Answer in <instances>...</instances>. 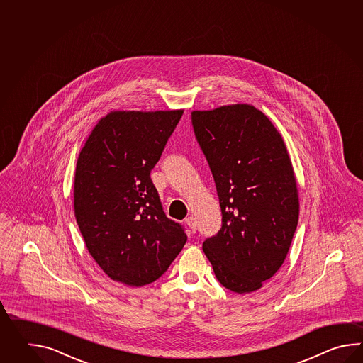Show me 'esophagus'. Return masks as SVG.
<instances>
[{"mask_svg": "<svg viewBox=\"0 0 363 363\" xmlns=\"http://www.w3.org/2000/svg\"><path fill=\"white\" fill-rule=\"evenodd\" d=\"M185 223L188 224V227H189L193 232L196 231L197 222H196V218H194V216H188V218L185 219Z\"/></svg>", "mask_w": 363, "mask_h": 363, "instance_id": "esophagus-1", "label": "esophagus"}]
</instances>
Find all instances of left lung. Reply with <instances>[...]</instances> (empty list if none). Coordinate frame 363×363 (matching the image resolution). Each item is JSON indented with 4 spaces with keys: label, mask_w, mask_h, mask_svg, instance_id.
Listing matches in <instances>:
<instances>
[{
    "label": "left lung",
    "mask_w": 363,
    "mask_h": 363,
    "mask_svg": "<svg viewBox=\"0 0 363 363\" xmlns=\"http://www.w3.org/2000/svg\"><path fill=\"white\" fill-rule=\"evenodd\" d=\"M192 124L222 210V228L203 241V253L222 286L255 292L281 267L298 222V188L286 143L247 104L193 110Z\"/></svg>",
    "instance_id": "obj_1"
}]
</instances>
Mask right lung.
<instances>
[{"instance_id":"right-lung-1","label":"right lung","mask_w":363,"mask_h":363,"mask_svg":"<svg viewBox=\"0 0 363 363\" xmlns=\"http://www.w3.org/2000/svg\"><path fill=\"white\" fill-rule=\"evenodd\" d=\"M180 110H113L94 125L77 157L74 210L85 245L108 278L153 283L184 247L182 225L163 213L150 171Z\"/></svg>"}]
</instances>
